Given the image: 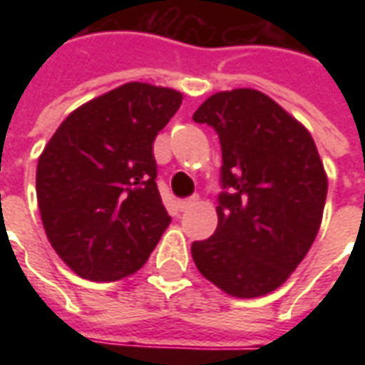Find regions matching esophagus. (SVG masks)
<instances>
[{"instance_id":"esophagus-1","label":"esophagus","mask_w":365,"mask_h":365,"mask_svg":"<svg viewBox=\"0 0 365 365\" xmlns=\"http://www.w3.org/2000/svg\"><path fill=\"white\" fill-rule=\"evenodd\" d=\"M197 203V197H190V199H182L180 203H178V207H180V211H187L190 207H193Z\"/></svg>"}]
</instances>
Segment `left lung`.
<instances>
[{
	"mask_svg": "<svg viewBox=\"0 0 365 365\" xmlns=\"http://www.w3.org/2000/svg\"><path fill=\"white\" fill-rule=\"evenodd\" d=\"M221 140L213 237L191 245L203 277L232 297H262L297 268L321 229L329 180L311 133L258 90L207 97L193 113Z\"/></svg>",
	"mask_w": 365,
	"mask_h": 365,
	"instance_id": "1",
	"label": "left lung"
}]
</instances>
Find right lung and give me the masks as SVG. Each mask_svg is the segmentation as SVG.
Listing matches in <instances>:
<instances>
[{"mask_svg":"<svg viewBox=\"0 0 365 365\" xmlns=\"http://www.w3.org/2000/svg\"><path fill=\"white\" fill-rule=\"evenodd\" d=\"M182 99L170 88L123 83L70 113L38 156L46 237L83 279L135 274L168 229L152 144Z\"/></svg>","mask_w":365,"mask_h":365,"instance_id":"right-lung-1","label":"right lung"}]
</instances>
